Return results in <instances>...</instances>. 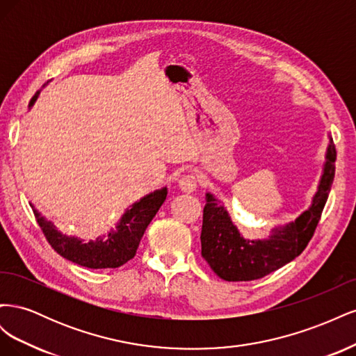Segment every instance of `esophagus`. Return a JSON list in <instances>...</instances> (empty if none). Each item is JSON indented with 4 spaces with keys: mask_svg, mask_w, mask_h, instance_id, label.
<instances>
[{
    "mask_svg": "<svg viewBox=\"0 0 356 356\" xmlns=\"http://www.w3.org/2000/svg\"><path fill=\"white\" fill-rule=\"evenodd\" d=\"M178 187L182 193H193L196 188H197V179L195 175H184L181 177L179 181H178Z\"/></svg>",
    "mask_w": 356,
    "mask_h": 356,
    "instance_id": "1",
    "label": "esophagus"
}]
</instances>
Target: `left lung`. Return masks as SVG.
Wrapping results in <instances>:
<instances>
[{"label":"left lung","mask_w":356,"mask_h":356,"mask_svg":"<svg viewBox=\"0 0 356 356\" xmlns=\"http://www.w3.org/2000/svg\"><path fill=\"white\" fill-rule=\"evenodd\" d=\"M336 172V147L328 134L322 174L310 207L294 221L276 224L263 239H245L227 209L212 193H207L202 224V257L224 281H254L293 261L307 246L325 207Z\"/></svg>","instance_id":"obj_1"}]
</instances>
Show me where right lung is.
I'll return each instance as SVG.
<instances>
[{
	"label": "right lung",
	"mask_w": 356,
	"mask_h": 356,
	"mask_svg": "<svg viewBox=\"0 0 356 356\" xmlns=\"http://www.w3.org/2000/svg\"><path fill=\"white\" fill-rule=\"evenodd\" d=\"M38 95L40 90L32 96L29 110L35 104ZM166 187L148 193L124 211L120 220L117 221L115 229H111L108 233L90 242H84L77 236L63 234L58 230L55 222L42 217L41 212L35 209L31 202L29 204L35 213L42 233L59 255L67 258L68 261L88 268H115L135 257L145 229L156 217L157 211L166 200Z\"/></svg>",
	"instance_id": "add662e5"
}]
</instances>
